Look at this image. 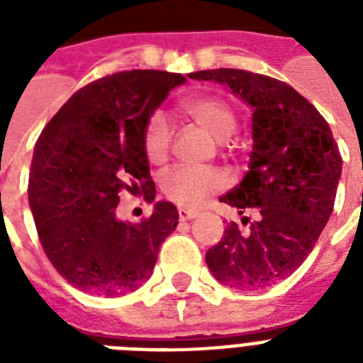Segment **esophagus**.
<instances>
[{"mask_svg":"<svg viewBox=\"0 0 363 363\" xmlns=\"http://www.w3.org/2000/svg\"><path fill=\"white\" fill-rule=\"evenodd\" d=\"M179 216H181V220H192V218L198 216V211L188 209V207H181V209H179Z\"/></svg>","mask_w":363,"mask_h":363,"instance_id":"1","label":"esophagus"}]
</instances>
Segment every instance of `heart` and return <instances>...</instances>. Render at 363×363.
<instances>
[{
	"mask_svg": "<svg viewBox=\"0 0 363 363\" xmlns=\"http://www.w3.org/2000/svg\"><path fill=\"white\" fill-rule=\"evenodd\" d=\"M186 115L196 124L203 128L216 141H224L235 131V113L230 105L215 96H201L190 99L184 105ZM171 147V128L162 115H154L145 130V154L152 164H160L167 158ZM165 196L179 205L196 207L211 192H216L224 186V179L215 169H199V167H175L164 177Z\"/></svg>",
	"mask_w": 363,
	"mask_h": 363,
	"instance_id": "b5f03b06",
	"label": "heart"
}]
</instances>
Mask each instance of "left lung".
<instances>
[{"mask_svg": "<svg viewBox=\"0 0 363 363\" xmlns=\"http://www.w3.org/2000/svg\"><path fill=\"white\" fill-rule=\"evenodd\" d=\"M188 77L230 88L252 109L248 171L220 201L259 216L247 235L228 224L207 267L230 288L271 286L303 264L330 220L343 169L337 143L320 113L277 79L224 67Z\"/></svg>", "mask_w": 363, "mask_h": 363, "instance_id": "left-lung-1", "label": "left lung"}]
</instances>
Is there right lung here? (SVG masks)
I'll list each match as a JSON object with an SVG mask.
<instances>
[{"instance_id": "add662e5", "label": "right lung", "mask_w": 363, "mask_h": 363, "mask_svg": "<svg viewBox=\"0 0 363 363\" xmlns=\"http://www.w3.org/2000/svg\"><path fill=\"white\" fill-rule=\"evenodd\" d=\"M181 73L135 69L90 82L41 131L31 160L28 201L45 254L86 294L124 296L152 275L160 245L179 224L169 201H156L139 224L116 216L118 194L156 188L145 130Z\"/></svg>"}]
</instances>
